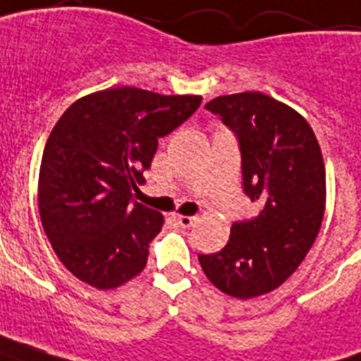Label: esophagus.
<instances>
[{
	"instance_id": "obj_1",
	"label": "esophagus",
	"mask_w": 361,
	"mask_h": 361,
	"mask_svg": "<svg viewBox=\"0 0 361 361\" xmlns=\"http://www.w3.org/2000/svg\"><path fill=\"white\" fill-rule=\"evenodd\" d=\"M176 221H178V225L183 226V228H189L197 223V217H191V215H176Z\"/></svg>"
}]
</instances>
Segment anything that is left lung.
<instances>
[{
  "label": "left lung",
  "mask_w": 361,
  "mask_h": 361,
  "mask_svg": "<svg viewBox=\"0 0 361 361\" xmlns=\"http://www.w3.org/2000/svg\"><path fill=\"white\" fill-rule=\"evenodd\" d=\"M206 109L236 133L243 191L260 209L232 225L219 252L198 260L221 292L249 300L283 285L317 240L326 206L324 159L307 120L269 95H221Z\"/></svg>",
  "instance_id": "left-lung-1"
}]
</instances>
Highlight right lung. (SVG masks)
I'll return each instance as SVG.
<instances>
[{
    "label": "right lung",
    "mask_w": 361,
    "mask_h": 361,
    "mask_svg": "<svg viewBox=\"0 0 361 361\" xmlns=\"http://www.w3.org/2000/svg\"><path fill=\"white\" fill-rule=\"evenodd\" d=\"M200 95L120 86L90 93L54 125L39 170L42 228L65 268L99 290L146 268L164 219L133 200L159 138L200 106Z\"/></svg>",
    "instance_id": "obj_1"
}]
</instances>
